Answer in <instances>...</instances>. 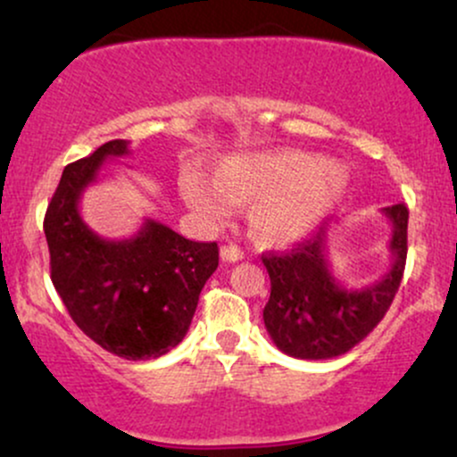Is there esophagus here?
<instances>
[{"label":"esophagus","instance_id":"obj_1","mask_svg":"<svg viewBox=\"0 0 457 457\" xmlns=\"http://www.w3.org/2000/svg\"><path fill=\"white\" fill-rule=\"evenodd\" d=\"M243 258H245V253H243V249H240V246L225 245L223 249H221V260L223 262H229V264H232V262L243 260Z\"/></svg>","mask_w":457,"mask_h":457}]
</instances>
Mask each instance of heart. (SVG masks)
I'll return each instance as SVG.
<instances>
[{"label":"heart","mask_w":457,"mask_h":457,"mask_svg":"<svg viewBox=\"0 0 457 457\" xmlns=\"http://www.w3.org/2000/svg\"><path fill=\"white\" fill-rule=\"evenodd\" d=\"M348 187L342 162L303 150L228 154L212 170V185L187 176L182 193L193 211L223 221L232 204L246 206L251 236L262 245H292L328 217Z\"/></svg>","instance_id":"b5f03b06"}]
</instances>
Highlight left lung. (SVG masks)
Returning <instances> with one entry per match:
<instances>
[{
	"label": "left lung",
	"instance_id": "left-lung-1",
	"mask_svg": "<svg viewBox=\"0 0 457 457\" xmlns=\"http://www.w3.org/2000/svg\"><path fill=\"white\" fill-rule=\"evenodd\" d=\"M391 221V266L378 281L345 287L328 264V228L290 253L264 255L270 298L264 327L281 353L295 359L324 361L348 353L385 318L400 287L408 251V208H382Z\"/></svg>",
	"mask_w": 457,
	"mask_h": 457
}]
</instances>
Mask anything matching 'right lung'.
<instances>
[{
  "mask_svg": "<svg viewBox=\"0 0 457 457\" xmlns=\"http://www.w3.org/2000/svg\"><path fill=\"white\" fill-rule=\"evenodd\" d=\"M113 139L64 167L45 214L51 281L75 324L129 361L159 359L185 339L199 292L219 266L217 243H195L145 219L130 238L109 240L83 221L79 202L107 159L129 156Z\"/></svg>",
  "mask_w": 457,
  "mask_h": 457,
  "instance_id": "add662e5",
  "label": "right lung"
}]
</instances>
